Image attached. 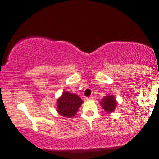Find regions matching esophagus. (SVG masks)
Here are the masks:
<instances>
[{
  "mask_svg": "<svg viewBox=\"0 0 159 159\" xmlns=\"http://www.w3.org/2000/svg\"><path fill=\"white\" fill-rule=\"evenodd\" d=\"M93 99V96H90V97H86L85 100L86 101H89V100H92Z\"/></svg>",
  "mask_w": 159,
  "mask_h": 159,
  "instance_id": "1",
  "label": "esophagus"
}]
</instances>
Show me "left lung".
<instances>
[{
  "label": "left lung",
  "mask_w": 159,
  "mask_h": 159,
  "mask_svg": "<svg viewBox=\"0 0 159 159\" xmlns=\"http://www.w3.org/2000/svg\"><path fill=\"white\" fill-rule=\"evenodd\" d=\"M100 105L107 113L110 114V113L114 112L116 109L117 101L114 95H107V96H104L102 99L101 100Z\"/></svg>",
  "instance_id": "obj_1"
}]
</instances>
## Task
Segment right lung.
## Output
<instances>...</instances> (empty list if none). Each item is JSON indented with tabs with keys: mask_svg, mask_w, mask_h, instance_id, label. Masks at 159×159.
<instances>
[{
	"mask_svg": "<svg viewBox=\"0 0 159 159\" xmlns=\"http://www.w3.org/2000/svg\"><path fill=\"white\" fill-rule=\"evenodd\" d=\"M83 102V100L78 95L64 91L57 100L56 110L61 116L72 118L77 114Z\"/></svg>",
	"mask_w": 159,
	"mask_h": 159,
	"instance_id": "right-lung-1",
	"label": "right lung"
}]
</instances>
